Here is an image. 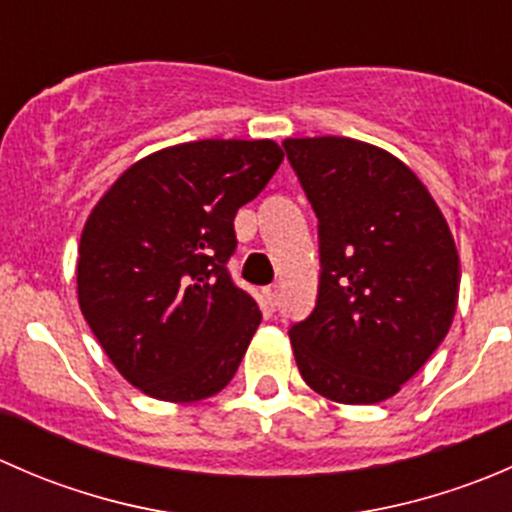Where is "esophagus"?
<instances>
[{
    "label": "esophagus",
    "instance_id": "esophagus-1",
    "mask_svg": "<svg viewBox=\"0 0 512 512\" xmlns=\"http://www.w3.org/2000/svg\"><path fill=\"white\" fill-rule=\"evenodd\" d=\"M265 297H267V302H270V307H277V304H280V287L277 285L267 287Z\"/></svg>",
    "mask_w": 512,
    "mask_h": 512
}]
</instances>
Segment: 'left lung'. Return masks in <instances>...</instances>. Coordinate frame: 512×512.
Listing matches in <instances>:
<instances>
[{
    "mask_svg": "<svg viewBox=\"0 0 512 512\" xmlns=\"http://www.w3.org/2000/svg\"><path fill=\"white\" fill-rule=\"evenodd\" d=\"M282 148L319 223L317 302L289 327L299 374L339 404H379L446 339L461 285L456 242L391 153L342 136Z\"/></svg>",
    "mask_w": 512,
    "mask_h": 512,
    "instance_id": "1",
    "label": "left lung"
}]
</instances>
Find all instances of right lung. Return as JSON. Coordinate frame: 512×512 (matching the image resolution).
Segmentation results:
<instances>
[{
    "label": "right lung",
    "instance_id": "obj_1",
    "mask_svg": "<svg viewBox=\"0 0 512 512\" xmlns=\"http://www.w3.org/2000/svg\"><path fill=\"white\" fill-rule=\"evenodd\" d=\"M275 141H195L138 160L89 215L79 304L143 394L200 401L230 384L262 312L232 282L235 215L265 190Z\"/></svg>",
    "mask_w": 512,
    "mask_h": 512
}]
</instances>
